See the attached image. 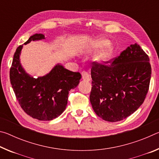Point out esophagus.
I'll list each match as a JSON object with an SVG mask.
<instances>
[{
  "mask_svg": "<svg viewBox=\"0 0 159 159\" xmlns=\"http://www.w3.org/2000/svg\"><path fill=\"white\" fill-rule=\"evenodd\" d=\"M82 79L85 80V81H90V74L88 73L87 71H82Z\"/></svg>",
  "mask_w": 159,
  "mask_h": 159,
  "instance_id": "34e87169",
  "label": "esophagus"
}]
</instances>
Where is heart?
Masks as SVG:
<instances>
[{
	"label": "heart",
	"instance_id": "b5f03b06",
	"mask_svg": "<svg viewBox=\"0 0 159 159\" xmlns=\"http://www.w3.org/2000/svg\"><path fill=\"white\" fill-rule=\"evenodd\" d=\"M106 44H107V41H105V40H100V41H98L95 43L93 44V46L95 48H101L102 46H104V45H105ZM111 47L110 46V45H107V46L104 48V49L97 56L96 60L98 61L104 60L110 55V54L111 52Z\"/></svg>",
	"mask_w": 159,
	"mask_h": 159
}]
</instances>
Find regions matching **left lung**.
<instances>
[{
	"label": "left lung",
	"instance_id": "left-lung-1",
	"mask_svg": "<svg viewBox=\"0 0 159 159\" xmlns=\"http://www.w3.org/2000/svg\"><path fill=\"white\" fill-rule=\"evenodd\" d=\"M151 74L149 56L137 43L111 60L94 61L90 95L94 111L109 122L125 119L144 102Z\"/></svg>",
	"mask_w": 159,
	"mask_h": 159
}]
</instances>
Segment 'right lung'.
<instances>
[{
    "label": "right lung",
    "instance_id": "obj_1",
    "mask_svg": "<svg viewBox=\"0 0 159 159\" xmlns=\"http://www.w3.org/2000/svg\"><path fill=\"white\" fill-rule=\"evenodd\" d=\"M45 39L41 34L29 38L31 41ZM23 45L16 50L10 70L12 88L22 109L32 118L40 120H51L65 110L69 91L79 85L81 75L57 64L49 74L37 79L29 76L21 66L20 55Z\"/></svg>",
    "mask_w": 159,
    "mask_h": 159
}]
</instances>
